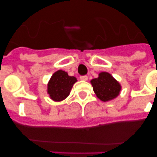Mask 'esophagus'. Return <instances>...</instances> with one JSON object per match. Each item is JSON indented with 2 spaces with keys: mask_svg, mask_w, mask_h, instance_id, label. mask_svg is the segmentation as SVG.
<instances>
[{
  "mask_svg": "<svg viewBox=\"0 0 157 157\" xmlns=\"http://www.w3.org/2000/svg\"><path fill=\"white\" fill-rule=\"evenodd\" d=\"M80 80H83V81H86L88 80V77L87 76H81L80 77Z\"/></svg>",
  "mask_w": 157,
  "mask_h": 157,
  "instance_id": "1",
  "label": "esophagus"
}]
</instances>
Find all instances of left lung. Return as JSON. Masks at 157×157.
Instances as JSON below:
<instances>
[{"instance_id": "8db88e82", "label": "left lung", "mask_w": 157, "mask_h": 157, "mask_svg": "<svg viewBox=\"0 0 157 157\" xmlns=\"http://www.w3.org/2000/svg\"><path fill=\"white\" fill-rule=\"evenodd\" d=\"M90 83L97 98L102 102L115 99L121 90L119 82L108 72L99 73V77L90 80Z\"/></svg>"}]
</instances>
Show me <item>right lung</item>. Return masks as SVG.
I'll return each instance as SVG.
<instances>
[{
	"label": "right lung",
	"instance_id": "right-lung-1",
	"mask_svg": "<svg viewBox=\"0 0 157 157\" xmlns=\"http://www.w3.org/2000/svg\"><path fill=\"white\" fill-rule=\"evenodd\" d=\"M75 77L69 76L66 71L58 70L54 73L47 85V93L55 102H61L69 96L74 83Z\"/></svg>",
	"mask_w": 157,
	"mask_h": 157
}]
</instances>
